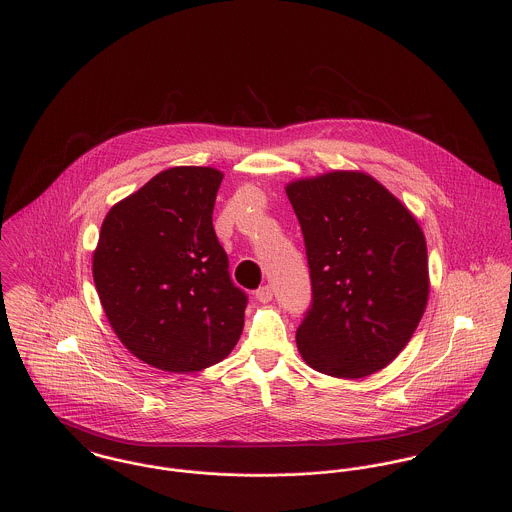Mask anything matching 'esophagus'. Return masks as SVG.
Instances as JSON below:
<instances>
[{
	"label": "esophagus",
	"mask_w": 512,
	"mask_h": 512,
	"mask_svg": "<svg viewBox=\"0 0 512 512\" xmlns=\"http://www.w3.org/2000/svg\"><path fill=\"white\" fill-rule=\"evenodd\" d=\"M255 299H257L259 303H269V301L273 299V289H271L269 285L259 287V289L255 291Z\"/></svg>",
	"instance_id": "34e87169"
}]
</instances>
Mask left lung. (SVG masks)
Instances as JSON below:
<instances>
[{
  "mask_svg": "<svg viewBox=\"0 0 512 512\" xmlns=\"http://www.w3.org/2000/svg\"><path fill=\"white\" fill-rule=\"evenodd\" d=\"M307 247L312 305L297 328L310 368L356 380L386 368L429 297L425 235L392 192L364 172L287 184Z\"/></svg>",
  "mask_w": 512,
  "mask_h": 512,
  "instance_id": "left-lung-1",
  "label": "left lung"
}]
</instances>
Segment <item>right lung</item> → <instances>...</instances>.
I'll return each mask as SVG.
<instances>
[{"label": "right lung", "instance_id": "right-lung-1", "mask_svg": "<svg viewBox=\"0 0 512 512\" xmlns=\"http://www.w3.org/2000/svg\"><path fill=\"white\" fill-rule=\"evenodd\" d=\"M223 174L176 166L112 205L93 253V279L118 340L144 364L188 374L237 344L247 297L229 279L213 231Z\"/></svg>", "mask_w": 512, "mask_h": 512}]
</instances>
